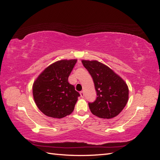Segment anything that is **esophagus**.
Returning <instances> with one entry per match:
<instances>
[{
    "label": "esophagus",
    "instance_id": "obj_1",
    "mask_svg": "<svg viewBox=\"0 0 160 160\" xmlns=\"http://www.w3.org/2000/svg\"><path fill=\"white\" fill-rule=\"evenodd\" d=\"M80 95H81V98H84L85 93H84V92H83V91H81V92H80Z\"/></svg>",
    "mask_w": 160,
    "mask_h": 160
}]
</instances>
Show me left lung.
I'll return each mask as SVG.
<instances>
[{"mask_svg":"<svg viewBox=\"0 0 160 160\" xmlns=\"http://www.w3.org/2000/svg\"><path fill=\"white\" fill-rule=\"evenodd\" d=\"M93 80L96 99L88 103L91 113L100 118L117 116L126 105L129 98L127 84L119 76L97 61H82Z\"/></svg>","mask_w":160,"mask_h":160,"instance_id":"1","label":"left lung"}]
</instances>
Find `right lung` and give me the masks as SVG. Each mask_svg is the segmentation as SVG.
<instances>
[{"label":"right lung","instance_id":"right-lung-1","mask_svg":"<svg viewBox=\"0 0 160 160\" xmlns=\"http://www.w3.org/2000/svg\"><path fill=\"white\" fill-rule=\"evenodd\" d=\"M76 59L57 61L38 76L32 87L38 108L47 116L62 118L71 114L80 94L68 82Z\"/></svg>","mask_w":160,"mask_h":160}]
</instances>
